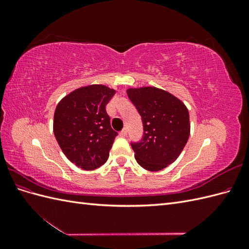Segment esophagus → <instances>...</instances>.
I'll return each instance as SVG.
<instances>
[{"label":"esophagus","mask_w":249,"mask_h":249,"mask_svg":"<svg viewBox=\"0 0 249 249\" xmlns=\"http://www.w3.org/2000/svg\"><path fill=\"white\" fill-rule=\"evenodd\" d=\"M120 136H122V137H126L127 136V129H126V127H124V129L122 131V132H120Z\"/></svg>","instance_id":"obj_1"}]
</instances>
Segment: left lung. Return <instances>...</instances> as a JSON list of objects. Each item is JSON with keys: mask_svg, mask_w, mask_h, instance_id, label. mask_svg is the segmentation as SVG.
<instances>
[{"mask_svg": "<svg viewBox=\"0 0 249 249\" xmlns=\"http://www.w3.org/2000/svg\"><path fill=\"white\" fill-rule=\"evenodd\" d=\"M127 96L141 116L143 134L131 141L137 163L158 171L175 162L190 135L189 112L176 96L155 87L129 89Z\"/></svg>", "mask_w": 249, "mask_h": 249, "instance_id": "1", "label": "left lung"}]
</instances>
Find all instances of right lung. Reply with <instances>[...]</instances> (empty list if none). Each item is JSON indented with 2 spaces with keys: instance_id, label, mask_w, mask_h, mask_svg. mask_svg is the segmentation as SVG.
<instances>
[{
  "instance_id": "obj_1",
  "label": "right lung",
  "mask_w": 249,
  "mask_h": 249,
  "mask_svg": "<svg viewBox=\"0 0 249 249\" xmlns=\"http://www.w3.org/2000/svg\"><path fill=\"white\" fill-rule=\"evenodd\" d=\"M114 93L104 85L82 87L66 95L56 108V140L67 159L82 169H96L108 160L118 135L106 111Z\"/></svg>"
}]
</instances>
